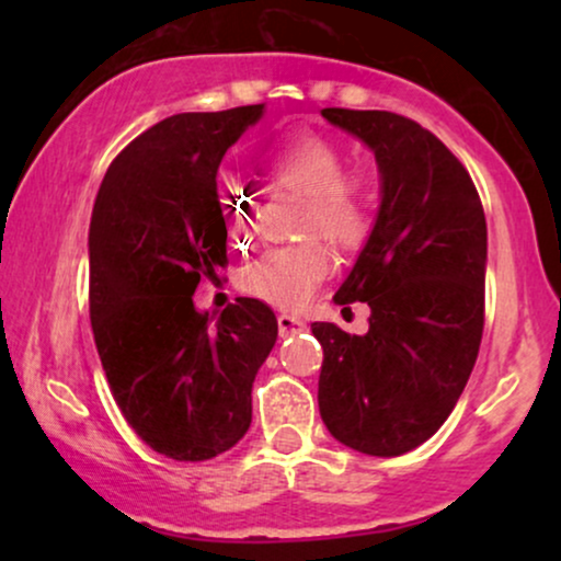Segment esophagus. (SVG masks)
Returning <instances> with one entry per match:
<instances>
[{"label":"esophagus","instance_id":"obj_1","mask_svg":"<svg viewBox=\"0 0 561 561\" xmlns=\"http://www.w3.org/2000/svg\"><path fill=\"white\" fill-rule=\"evenodd\" d=\"M304 327H306V321H304L301 317H296V313H280V317H278L280 336H288V334L301 332Z\"/></svg>","mask_w":561,"mask_h":561}]
</instances>
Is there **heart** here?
I'll use <instances>...</instances> for the list:
<instances>
[{"label": "heart", "instance_id": "1", "mask_svg": "<svg viewBox=\"0 0 561 561\" xmlns=\"http://www.w3.org/2000/svg\"><path fill=\"white\" fill-rule=\"evenodd\" d=\"M342 163L340 145L304 127L280 133L263 152V168L275 183L306 191L301 225L317 227L340 248H357L370 232L375 194L363 173H342ZM221 214L240 248L252 242V198L244 191H225ZM329 271L332 257L319 242H298L250 265L242 286L265 301L296 306L317 290Z\"/></svg>", "mask_w": 561, "mask_h": 561}]
</instances>
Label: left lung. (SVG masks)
<instances>
[{"instance_id": "obj_1", "label": "left lung", "mask_w": 561, "mask_h": 561, "mask_svg": "<svg viewBox=\"0 0 561 561\" xmlns=\"http://www.w3.org/2000/svg\"><path fill=\"white\" fill-rule=\"evenodd\" d=\"M373 150L380 209L334 301L370 306V329L329 321L319 413L344 447L398 457L439 432L478 359L488 227L478 188L439 137L378 110H321Z\"/></svg>"}]
</instances>
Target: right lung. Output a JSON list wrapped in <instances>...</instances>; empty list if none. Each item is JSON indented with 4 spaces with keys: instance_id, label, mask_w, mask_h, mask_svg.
<instances>
[{
    "instance_id": "1",
    "label": "right lung",
    "mask_w": 561,
    "mask_h": 561,
    "mask_svg": "<svg viewBox=\"0 0 561 561\" xmlns=\"http://www.w3.org/2000/svg\"><path fill=\"white\" fill-rule=\"evenodd\" d=\"M265 104L173 114L112 160L89 227V313L112 396L158 455L204 462L252 421V382L278 340L271 306L198 311L227 265L217 173ZM215 324L211 325L210 321Z\"/></svg>"
}]
</instances>
